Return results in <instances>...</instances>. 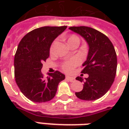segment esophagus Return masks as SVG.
<instances>
[{"label": "esophagus", "mask_w": 129, "mask_h": 129, "mask_svg": "<svg viewBox=\"0 0 129 129\" xmlns=\"http://www.w3.org/2000/svg\"><path fill=\"white\" fill-rule=\"evenodd\" d=\"M66 79H68V81H71V82L75 81V79L74 78V77H69V76H66Z\"/></svg>", "instance_id": "esophagus-1"}]
</instances>
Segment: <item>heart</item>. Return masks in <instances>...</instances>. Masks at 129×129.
<instances>
[{
  "label": "heart",
  "mask_w": 129,
  "mask_h": 129,
  "mask_svg": "<svg viewBox=\"0 0 129 129\" xmlns=\"http://www.w3.org/2000/svg\"><path fill=\"white\" fill-rule=\"evenodd\" d=\"M74 41H78L79 42V38L77 35L75 34H71L69 36L68 39V44L70 43L74 42ZM54 42L52 43L50 48V52L51 54L53 52L54 50ZM79 63V60L77 58H73V59H70L68 61L63 62L61 64V69L66 73H70L73 70V68L76 67L77 65Z\"/></svg>",
  "instance_id": "b5f03b06"
}]
</instances>
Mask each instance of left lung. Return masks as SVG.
<instances>
[{
    "instance_id": "8db88e82",
    "label": "left lung",
    "mask_w": 129,
    "mask_h": 129,
    "mask_svg": "<svg viewBox=\"0 0 129 129\" xmlns=\"http://www.w3.org/2000/svg\"><path fill=\"white\" fill-rule=\"evenodd\" d=\"M69 29L84 37L89 45L87 60L81 70L88 77L76 78L84 85L82 90L75 95L80 100H96L108 92L115 77L117 61L114 46L105 34L92 27H70Z\"/></svg>"
}]
</instances>
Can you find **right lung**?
<instances>
[{
    "label": "right lung",
    "instance_id": "1",
    "mask_svg": "<svg viewBox=\"0 0 129 129\" xmlns=\"http://www.w3.org/2000/svg\"><path fill=\"white\" fill-rule=\"evenodd\" d=\"M67 26H45L25 35L14 56V77L17 86L25 97L34 102H45L56 95L59 82L65 75L56 70L45 78L41 73L43 62L50 56L53 41Z\"/></svg>",
    "mask_w": 129,
    "mask_h": 129
}]
</instances>
